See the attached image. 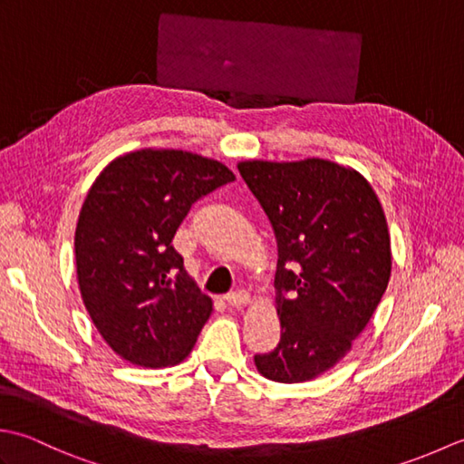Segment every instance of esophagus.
<instances>
[{"instance_id": "obj_1", "label": "esophagus", "mask_w": 464, "mask_h": 464, "mask_svg": "<svg viewBox=\"0 0 464 464\" xmlns=\"http://www.w3.org/2000/svg\"><path fill=\"white\" fill-rule=\"evenodd\" d=\"M225 301H227V304H229V307L239 309V307H245V304L249 303V293L243 291V289L231 291V293L225 295Z\"/></svg>"}]
</instances>
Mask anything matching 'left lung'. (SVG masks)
<instances>
[{
    "label": "left lung",
    "instance_id": "8db88e82",
    "mask_svg": "<svg viewBox=\"0 0 464 464\" xmlns=\"http://www.w3.org/2000/svg\"><path fill=\"white\" fill-rule=\"evenodd\" d=\"M237 167L269 217L279 253L281 341L255 354V364L271 381H311L351 351L387 291V219L372 187L349 167L324 160Z\"/></svg>",
    "mask_w": 464,
    "mask_h": 464
}]
</instances>
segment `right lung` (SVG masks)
<instances>
[{
  "instance_id": "1",
  "label": "right lung",
  "mask_w": 464,
  "mask_h": 464,
  "mask_svg": "<svg viewBox=\"0 0 464 464\" xmlns=\"http://www.w3.org/2000/svg\"><path fill=\"white\" fill-rule=\"evenodd\" d=\"M231 181L207 157L141 150L92 185L75 229L77 281L97 331L125 361L157 369L191 353L213 303L171 241L191 205Z\"/></svg>"
}]
</instances>
